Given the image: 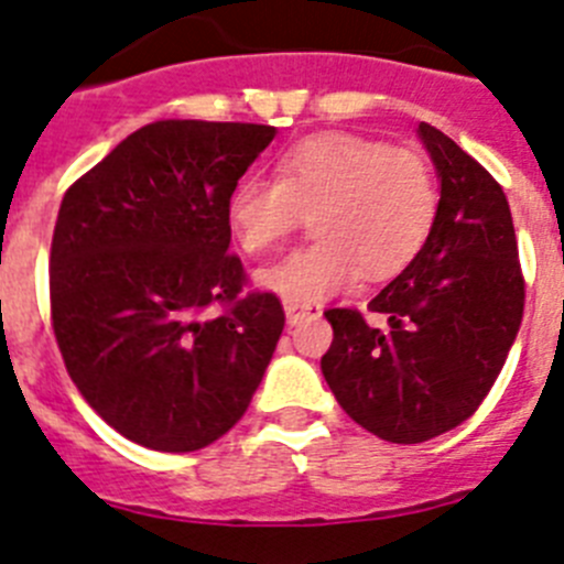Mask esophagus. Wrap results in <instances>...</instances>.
Wrapping results in <instances>:
<instances>
[{
	"label": "esophagus",
	"instance_id": "obj_1",
	"mask_svg": "<svg viewBox=\"0 0 564 564\" xmlns=\"http://www.w3.org/2000/svg\"><path fill=\"white\" fill-rule=\"evenodd\" d=\"M285 316L288 325H299L302 318L322 316V305H316V302H291V299H285Z\"/></svg>",
	"mask_w": 564,
	"mask_h": 564
}]
</instances>
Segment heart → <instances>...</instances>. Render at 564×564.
Here are the masks:
<instances>
[{
	"label": "heart",
	"mask_w": 564,
	"mask_h": 564,
	"mask_svg": "<svg viewBox=\"0 0 564 564\" xmlns=\"http://www.w3.org/2000/svg\"><path fill=\"white\" fill-rule=\"evenodd\" d=\"M437 181L426 158L350 132L293 143L276 181L248 174L228 192L226 220L239 248L271 251L313 214L311 246L257 271V285L291 302L322 299L403 271L437 220Z\"/></svg>",
	"instance_id": "b5f03b06"
}]
</instances>
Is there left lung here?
I'll list each match as a JSON object with an SVG mask.
<instances>
[{"label":"left lung","instance_id":"left-lung-1","mask_svg":"<svg viewBox=\"0 0 564 564\" xmlns=\"http://www.w3.org/2000/svg\"><path fill=\"white\" fill-rule=\"evenodd\" d=\"M441 183L426 246L367 311H327L322 376L341 410L390 443L455 430L488 395L522 322L520 259L500 183L430 123H417Z\"/></svg>","mask_w":564,"mask_h":564}]
</instances>
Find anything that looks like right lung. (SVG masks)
Here are the masks:
<instances>
[{"label": "right lung", "instance_id": "1", "mask_svg": "<svg viewBox=\"0 0 564 564\" xmlns=\"http://www.w3.org/2000/svg\"><path fill=\"white\" fill-rule=\"evenodd\" d=\"M259 123L158 121L69 186L50 248L53 330L84 401L132 443L197 452L226 435L285 327L248 293L226 200L273 141ZM214 301L229 311L208 319Z\"/></svg>", "mask_w": 564, "mask_h": 564}]
</instances>
